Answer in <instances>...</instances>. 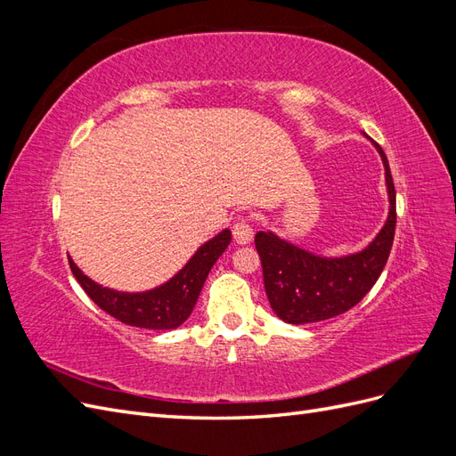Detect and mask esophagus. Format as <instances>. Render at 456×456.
<instances>
[{
  "label": "esophagus",
  "instance_id": "34e87169",
  "mask_svg": "<svg viewBox=\"0 0 456 456\" xmlns=\"http://www.w3.org/2000/svg\"><path fill=\"white\" fill-rule=\"evenodd\" d=\"M232 233H233V240H236L240 245L249 243L253 238V226L249 223V218L240 216L232 226Z\"/></svg>",
  "mask_w": 456,
  "mask_h": 456
}]
</instances>
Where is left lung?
I'll return each mask as SVG.
<instances>
[{"mask_svg": "<svg viewBox=\"0 0 456 456\" xmlns=\"http://www.w3.org/2000/svg\"><path fill=\"white\" fill-rule=\"evenodd\" d=\"M390 196V215L365 251L344 258H322L258 232L255 247L272 310L287 323H314L354 308L377 283L390 256L395 233V188L380 146Z\"/></svg>", "mask_w": 456, "mask_h": 456, "instance_id": "1", "label": "left lung"}]
</instances>
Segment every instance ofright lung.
<instances>
[{
  "label": "right lung",
  "mask_w": 456,
  "mask_h": 456,
  "mask_svg": "<svg viewBox=\"0 0 456 456\" xmlns=\"http://www.w3.org/2000/svg\"><path fill=\"white\" fill-rule=\"evenodd\" d=\"M232 240L230 230L220 232L216 238L200 247L188 265L171 281L146 293H118L101 287L84 275L72 258L70 270L77 283L96 306L116 317L118 322L142 329H175L183 325L194 310L201 287L218 256L224 253Z\"/></svg>",
  "instance_id": "right-lung-1"
}]
</instances>
